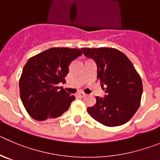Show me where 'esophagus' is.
Segmentation results:
<instances>
[{"label":"esophagus","instance_id":"1","mask_svg":"<svg viewBox=\"0 0 160 160\" xmlns=\"http://www.w3.org/2000/svg\"><path fill=\"white\" fill-rule=\"evenodd\" d=\"M86 95V93H83V92H79V93H77V97H78V98H84Z\"/></svg>","mask_w":160,"mask_h":160}]
</instances>
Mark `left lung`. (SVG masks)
Segmentation results:
<instances>
[{"label": "left lung", "instance_id": "8db88e82", "mask_svg": "<svg viewBox=\"0 0 160 160\" xmlns=\"http://www.w3.org/2000/svg\"><path fill=\"white\" fill-rule=\"evenodd\" d=\"M82 50L86 57L96 62L97 78L106 93L104 98L97 97L96 105L87 108L88 112L105 126L125 124L140 107L143 93L140 74L128 57L119 50L111 48Z\"/></svg>", "mask_w": 160, "mask_h": 160}]
</instances>
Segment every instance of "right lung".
I'll return each mask as SVG.
<instances>
[{"label":"right lung","instance_id":"add662e5","mask_svg":"<svg viewBox=\"0 0 160 160\" xmlns=\"http://www.w3.org/2000/svg\"><path fill=\"white\" fill-rule=\"evenodd\" d=\"M82 55L80 49L52 48L32 57L23 67L19 86L23 105L36 121H45L62 116L73 101L62 87L69 65Z\"/></svg>","mask_w":160,"mask_h":160}]
</instances>
